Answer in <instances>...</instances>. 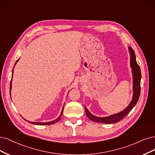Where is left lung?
I'll return each instance as SVG.
<instances>
[{"mask_svg":"<svg viewBox=\"0 0 155 155\" xmlns=\"http://www.w3.org/2000/svg\"><path fill=\"white\" fill-rule=\"evenodd\" d=\"M129 53H130L131 58V68H132L133 77V96L132 101L129 104V106L123 110L122 111L118 113L113 114V115L106 117H98L93 115L91 113H89L88 109L85 107V111L87 117L91 120L92 121L104 123V124H114L120 121L122 118L126 117L132 109L137 104L138 98L140 94V80H141V72L140 68L138 65L136 61L135 53L131 47H128Z\"/></svg>","mask_w":155,"mask_h":155,"instance_id":"obj_1","label":"left lung"}]
</instances>
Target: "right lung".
Here are the masks:
<instances>
[{"label":"right lung","instance_id":"right-lung-1","mask_svg":"<svg viewBox=\"0 0 155 155\" xmlns=\"http://www.w3.org/2000/svg\"><path fill=\"white\" fill-rule=\"evenodd\" d=\"M18 59L17 61H16L15 64V65H14V67H15V65H16V64H17V62H18ZM14 67H13V70H12V78H13V69H14ZM12 78L11 83H10V87H9V93H10V94H11V90H12ZM63 109H64V107H63V108H62V112H61V114H60V116H59V117H58L57 119L54 120H53V121H51V122H29V121L26 120H25V119H24V120H26L27 122H28L29 123H31V124H35V125H51V124H53L56 123V122H58V121L60 120V119H61V116L62 115V113H63Z\"/></svg>","mask_w":155,"mask_h":155}]
</instances>
